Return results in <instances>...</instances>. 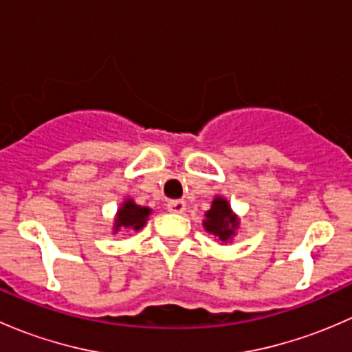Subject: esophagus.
<instances>
[{"instance_id":"1","label":"esophagus","mask_w":352,"mask_h":352,"mask_svg":"<svg viewBox=\"0 0 352 352\" xmlns=\"http://www.w3.org/2000/svg\"><path fill=\"white\" fill-rule=\"evenodd\" d=\"M166 209H168L170 212H175V214H180V212L186 211V202H184L182 199L168 201V204H166Z\"/></svg>"}]
</instances>
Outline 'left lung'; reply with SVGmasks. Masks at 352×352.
Masks as SVG:
<instances>
[{
	"label": "left lung",
	"mask_w": 352,
	"mask_h": 352,
	"mask_svg": "<svg viewBox=\"0 0 352 352\" xmlns=\"http://www.w3.org/2000/svg\"><path fill=\"white\" fill-rule=\"evenodd\" d=\"M202 226L209 235L214 236L218 242L228 243L236 235L240 228V218L230 206L228 199L223 196H216L212 199L211 208L206 211Z\"/></svg>",
	"instance_id": "obj_1"
}]
</instances>
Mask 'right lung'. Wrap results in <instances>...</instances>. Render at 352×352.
Segmentation results:
<instances>
[{
    "instance_id": "1",
    "label": "right lung",
    "mask_w": 352,
    "mask_h": 352,
    "mask_svg": "<svg viewBox=\"0 0 352 352\" xmlns=\"http://www.w3.org/2000/svg\"><path fill=\"white\" fill-rule=\"evenodd\" d=\"M150 214L151 208L136 204L134 199L131 197L124 199L120 208H117L116 218H113L112 233L116 235L120 230H126V232H140V230L146 225Z\"/></svg>"
}]
</instances>
